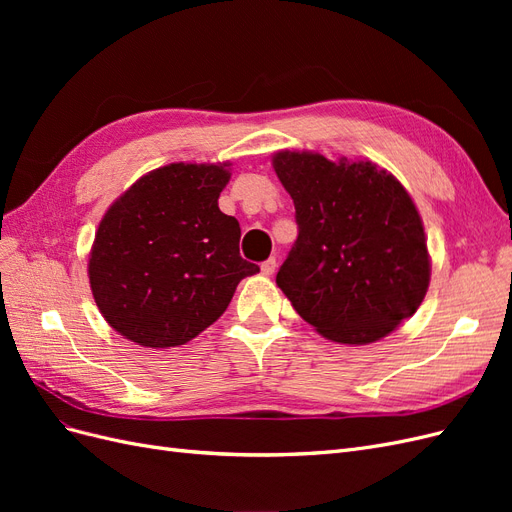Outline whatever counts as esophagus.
Masks as SVG:
<instances>
[{
    "label": "esophagus",
    "mask_w": 512,
    "mask_h": 512,
    "mask_svg": "<svg viewBox=\"0 0 512 512\" xmlns=\"http://www.w3.org/2000/svg\"><path fill=\"white\" fill-rule=\"evenodd\" d=\"M275 267H277V260H275V258H267V260L260 265V269H262V273H265V275H273V273H275Z\"/></svg>",
    "instance_id": "1"
}]
</instances>
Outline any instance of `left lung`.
<instances>
[{
  "instance_id": "left-lung-1",
  "label": "left lung",
  "mask_w": 512,
  "mask_h": 512,
  "mask_svg": "<svg viewBox=\"0 0 512 512\" xmlns=\"http://www.w3.org/2000/svg\"><path fill=\"white\" fill-rule=\"evenodd\" d=\"M273 168L292 196L297 241L275 282L297 314L339 344H371L423 303L425 230L410 194L371 162L280 151Z\"/></svg>"
}]
</instances>
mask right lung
<instances>
[{
  "label": "right lung",
  "mask_w": 512,
  "mask_h": 512,
  "mask_svg": "<svg viewBox=\"0 0 512 512\" xmlns=\"http://www.w3.org/2000/svg\"><path fill=\"white\" fill-rule=\"evenodd\" d=\"M226 164H168L106 211L89 284L111 327L145 348L188 344L260 271L239 254V222L218 207Z\"/></svg>",
  "instance_id": "add662e5"
}]
</instances>
